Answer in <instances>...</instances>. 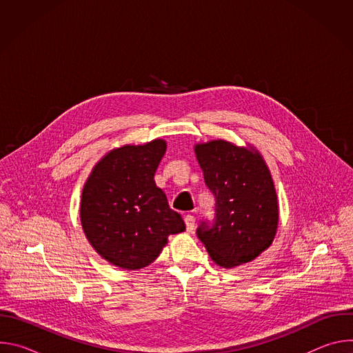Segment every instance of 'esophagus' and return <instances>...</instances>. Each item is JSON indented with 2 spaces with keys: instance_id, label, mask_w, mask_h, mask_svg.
Masks as SVG:
<instances>
[{
  "instance_id": "esophagus-1",
  "label": "esophagus",
  "mask_w": 353,
  "mask_h": 353,
  "mask_svg": "<svg viewBox=\"0 0 353 353\" xmlns=\"http://www.w3.org/2000/svg\"><path fill=\"white\" fill-rule=\"evenodd\" d=\"M184 223H185V229L187 232H192L194 226H195V216L194 215H185L184 216Z\"/></svg>"
}]
</instances>
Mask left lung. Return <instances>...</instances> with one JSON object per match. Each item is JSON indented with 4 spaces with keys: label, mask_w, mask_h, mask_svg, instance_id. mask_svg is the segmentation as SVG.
Instances as JSON below:
<instances>
[{
    "label": "left lung",
    "mask_w": 353,
    "mask_h": 353,
    "mask_svg": "<svg viewBox=\"0 0 353 353\" xmlns=\"http://www.w3.org/2000/svg\"><path fill=\"white\" fill-rule=\"evenodd\" d=\"M196 161L215 196L212 225L201 222L198 239L223 268L253 261L267 250L278 228V198L267 163L253 146L223 139L196 143Z\"/></svg>",
    "instance_id": "left-lung-1"
}]
</instances>
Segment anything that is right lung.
Listing matches in <instances>:
<instances>
[{"label": "right lung", "instance_id": "obj_1", "mask_svg": "<svg viewBox=\"0 0 353 353\" xmlns=\"http://www.w3.org/2000/svg\"><path fill=\"white\" fill-rule=\"evenodd\" d=\"M166 141L124 145L108 152L89 174L81 198V223L96 253L123 270L154 263L169 234L185 230L154 176Z\"/></svg>", "mask_w": 353, "mask_h": 353}]
</instances>
